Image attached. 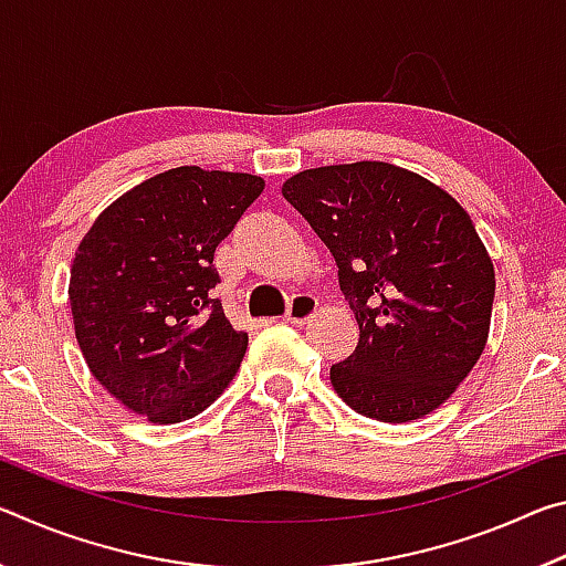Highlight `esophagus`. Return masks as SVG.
I'll use <instances>...</instances> for the list:
<instances>
[{
  "label": "esophagus",
  "instance_id": "1",
  "mask_svg": "<svg viewBox=\"0 0 566 566\" xmlns=\"http://www.w3.org/2000/svg\"><path fill=\"white\" fill-rule=\"evenodd\" d=\"M317 306H319V302L314 300L312 294H296V296H292L290 310H286V322L306 324V322L314 317Z\"/></svg>",
  "mask_w": 566,
  "mask_h": 566
}]
</instances>
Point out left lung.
<instances>
[{"instance_id":"obj_1","label":"left lung","mask_w":566,"mask_h":566,"mask_svg":"<svg viewBox=\"0 0 566 566\" xmlns=\"http://www.w3.org/2000/svg\"><path fill=\"white\" fill-rule=\"evenodd\" d=\"M282 195L327 244L359 324L334 391L391 424L442 407L482 357L496 286L464 207L389 161L304 169Z\"/></svg>"}]
</instances>
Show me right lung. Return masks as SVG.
<instances>
[{
  "label": "right lung",
  "mask_w": 566,
  "mask_h": 566,
  "mask_svg": "<svg viewBox=\"0 0 566 566\" xmlns=\"http://www.w3.org/2000/svg\"><path fill=\"white\" fill-rule=\"evenodd\" d=\"M262 191L244 171H161L114 199L76 247L70 306L84 361L151 424L197 417L242 364L249 337L212 300V262Z\"/></svg>",
  "instance_id": "add662e5"
}]
</instances>
